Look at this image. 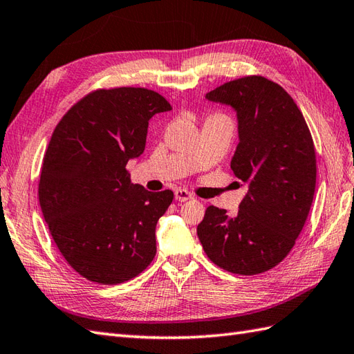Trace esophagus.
<instances>
[{"instance_id":"obj_1","label":"esophagus","mask_w":354,"mask_h":354,"mask_svg":"<svg viewBox=\"0 0 354 354\" xmlns=\"http://www.w3.org/2000/svg\"><path fill=\"white\" fill-rule=\"evenodd\" d=\"M175 199H176L178 202H187V201L193 199V196H192L190 193H188L187 190H183V188H179V190L175 192Z\"/></svg>"}]
</instances>
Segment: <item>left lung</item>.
<instances>
[{
  "label": "left lung",
  "mask_w": 354,
  "mask_h": 354,
  "mask_svg": "<svg viewBox=\"0 0 354 354\" xmlns=\"http://www.w3.org/2000/svg\"><path fill=\"white\" fill-rule=\"evenodd\" d=\"M207 97L236 111L231 169L249 190L235 217L208 207L197 236L220 268L264 273L286 258L305 226L317 183L314 140L288 92L262 75L229 81Z\"/></svg>",
  "instance_id": "left-lung-1"
}]
</instances>
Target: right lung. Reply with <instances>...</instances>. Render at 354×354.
<instances>
[{
    "label": "right lung",
    "mask_w": 354,
    "mask_h": 354,
    "mask_svg": "<svg viewBox=\"0 0 354 354\" xmlns=\"http://www.w3.org/2000/svg\"><path fill=\"white\" fill-rule=\"evenodd\" d=\"M169 110L149 88H97L71 106L49 140L40 208L63 258L90 282H127L157 253L155 226L174 192L131 184L127 162L143 153L149 119Z\"/></svg>",
    "instance_id": "right-lung-1"
}]
</instances>
